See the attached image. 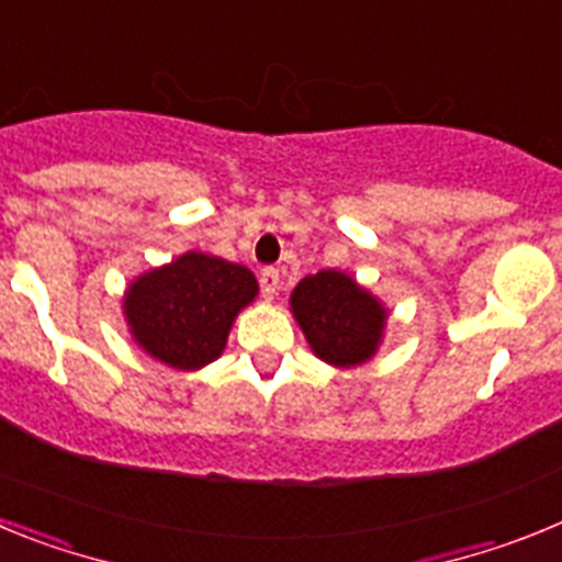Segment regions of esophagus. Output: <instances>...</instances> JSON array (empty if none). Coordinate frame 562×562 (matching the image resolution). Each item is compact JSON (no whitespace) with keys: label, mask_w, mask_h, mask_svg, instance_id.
Masks as SVG:
<instances>
[{"label":"esophagus","mask_w":562,"mask_h":562,"mask_svg":"<svg viewBox=\"0 0 562 562\" xmlns=\"http://www.w3.org/2000/svg\"><path fill=\"white\" fill-rule=\"evenodd\" d=\"M258 284H261V292H265L267 301H272L278 292V284H281V272H278L276 267H265L261 276H258Z\"/></svg>","instance_id":"esophagus-1"}]
</instances>
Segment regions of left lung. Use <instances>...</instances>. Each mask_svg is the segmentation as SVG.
I'll return each instance as SVG.
<instances>
[{
	"label": "left lung",
	"instance_id": "8db88e82",
	"mask_svg": "<svg viewBox=\"0 0 562 562\" xmlns=\"http://www.w3.org/2000/svg\"><path fill=\"white\" fill-rule=\"evenodd\" d=\"M290 306L312 351L335 369L371 360L389 321L385 306L340 270H321L297 281Z\"/></svg>",
	"mask_w": 562,
	"mask_h": 562
}]
</instances>
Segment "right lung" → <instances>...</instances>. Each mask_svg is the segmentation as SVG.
Masks as SVG:
<instances>
[{
  "mask_svg": "<svg viewBox=\"0 0 562 562\" xmlns=\"http://www.w3.org/2000/svg\"><path fill=\"white\" fill-rule=\"evenodd\" d=\"M256 295L258 281L247 267L191 250L134 278L123 315L146 355L196 371L225 351L233 321Z\"/></svg>",
  "mask_w": 562,
  "mask_h": 562,
  "instance_id": "obj_1",
  "label": "right lung"
}]
</instances>
